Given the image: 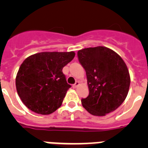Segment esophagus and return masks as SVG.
Segmentation results:
<instances>
[{
    "label": "esophagus",
    "mask_w": 148,
    "mask_h": 148,
    "mask_svg": "<svg viewBox=\"0 0 148 148\" xmlns=\"http://www.w3.org/2000/svg\"><path fill=\"white\" fill-rule=\"evenodd\" d=\"M79 84H80V82H76L75 84H73V87H74V88H76V87H78V86L79 85Z\"/></svg>",
    "instance_id": "esophagus-1"
}]
</instances>
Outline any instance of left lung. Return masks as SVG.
Segmentation results:
<instances>
[{"instance_id": "8db88e82", "label": "left lung", "mask_w": 148, "mask_h": 148, "mask_svg": "<svg viewBox=\"0 0 148 148\" xmlns=\"http://www.w3.org/2000/svg\"><path fill=\"white\" fill-rule=\"evenodd\" d=\"M78 57L86 71L90 91L82 99V106L97 116L116 110L125 100L130 87V73L124 60L102 46L81 49Z\"/></svg>"}]
</instances>
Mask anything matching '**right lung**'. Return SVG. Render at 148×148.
Masks as SVG:
<instances>
[{
	"label": "right lung",
	"mask_w": 148,
	"mask_h": 148,
	"mask_svg": "<svg viewBox=\"0 0 148 148\" xmlns=\"http://www.w3.org/2000/svg\"><path fill=\"white\" fill-rule=\"evenodd\" d=\"M71 52H42L26 58L16 78L17 92L30 110L49 115L60 108L66 91L71 87L62 72L74 58Z\"/></svg>",
	"instance_id": "1"
}]
</instances>
